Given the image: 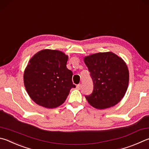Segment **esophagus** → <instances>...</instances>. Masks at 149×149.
Wrapping results in <instances>:
<instances>
[{
    "instance_id": "1",
    "label": "esophagus",
    "mask_w": 149,
    "mask_h": 149,
    "mask_svg": "<svg viewBox=\"0 0 149 149\" xmlns=\"http://www.w3.org/2000/svg\"><path fill=\"white\" fill-rule=\"evenodd\" d=\"M81 87H82V86H81V84H79V85H77V86H76V88L78 89V90H80V89L81 88Z\"/></svg>"
}]
</instances>
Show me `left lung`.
I'll list each match as a JSON object with an SVG mask.
<instances>
[{
    "label": "left lung",
    "instance_id": "1",
    "mask_svg": "<svg viewBox=\"0 0 149 149\" xmlns=\"http://www.w3.org/2000/svg\"><path fill=\"white\" fill-rule=\"evenodd\" d=\"M93 81L91 95L85 96L94 108L104 109L117 104L125 95L129 70L122 58L112 52L92 54L84 57Z\"/></svg>",
    "mask_w": 149,
    "mask_h": 149
}]
</instances>
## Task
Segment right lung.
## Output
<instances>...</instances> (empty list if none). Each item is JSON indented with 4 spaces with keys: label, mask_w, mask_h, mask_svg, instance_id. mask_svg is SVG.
<instances>
[{
    "label": "right lung",
    "mask_w": 149,
    "mask_h": 149,
    "mask_svg": "<svg viewBox=\"0 0 149 149\" xmlns=\"http://www.w3.org/2000/svg\"><path fill=\"white\" fill-rule=\"evenodd\" d=\"M68 56L63 51L43 49L30 59L23 74L24 85L36 104L48 109L65 102L72 88L73 73L67 68Z\"/></svg>",
    "instance_id": "right-lung-1"
}]
</instances>
